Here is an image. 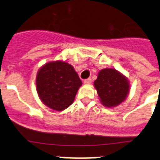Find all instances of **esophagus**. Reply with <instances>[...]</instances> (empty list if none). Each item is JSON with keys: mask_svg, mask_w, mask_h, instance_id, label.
I'll use <instances>...</instances> for the list:
<instances>
[{"mask_svg": "<svg viewBox=\"0 0 160 160\" xmlns=\"http://www.w3.org/2000/svg\"><path fill=\"white\" fill-rule=\"evenodd\" d=\"M91 82H92V80H91L90 78H87V79H85L84 80L85 84H90V83H91Z\"/></svg>", "mask_w": 160, "mask_h": 160, "instance_id": "34e87169", "label": "esophagus"}]
</instances>
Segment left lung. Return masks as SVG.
<instances>
[{"mask_svg":"<svg viewBox=\"0 0 160 160\" xmlns=\"http://www.w3.org/2000/svg\"><path fill=\"white\" fill-rule=\"evenodd\" d=\"M101 102L107 107H116L129 93V82L122 73L114 69H103L94 82Z\"/></svg>","mask_w":160,"mask_h":160,"instance_id":"left-lung-1","label":"left lung"}]
</instances>
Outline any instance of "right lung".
I'll use <instances>...</instances> for the list:
<instances>
[{
    "label": "right lung",
    "mask_w": 160,
    "mask_h": 160,
    "mask_svg": "<svg viewBox=\"0 0 160 160\" xmlns=\"http://www.w3.org/2000/svg\"><path fill=\"white\" fill-rule=\"evenodd\" d=\"M82 84L73 66L61 61L46 63L37 74L39 98L45 105L55 111L70 107Z\"/></svg>",
    "instance_id": "add662e5"
}]
</instances>
